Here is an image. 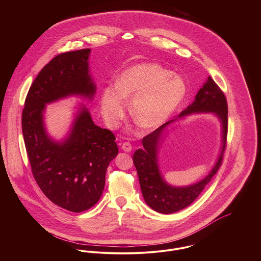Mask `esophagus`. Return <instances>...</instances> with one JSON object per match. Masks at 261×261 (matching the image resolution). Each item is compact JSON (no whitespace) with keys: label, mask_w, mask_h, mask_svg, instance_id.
Returning <instances> with one entry per match:
<instances>
[{"label":"esophagus","mask_w":261,"mask_h":261,"mask_svg":"<svg viewBox=\"0 0 261 261\" xmlns=\"http://www.w3.org/2000/svg\"><path fill=\"white\" fill-rule=\"evenodd\" d=\"M121 149L126 152H129V151H132V145L127 142H124L121 144Z\"/></svg>","instance_id":"esophagus-1"}]
</instances>
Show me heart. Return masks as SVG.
Here are the masks:
<instances>
[{
	"label": "heart",
	"instance_id": "b5f03b06",
	"mask_svg": "<svg viewBox=\"0 0 261 261\" xmlns=\"http://www.w3.org/2000/svg\"><path fill=\"white\" fill-rule=\"evenodd\" d=\"M186 94L184 80L154 63H141L121 72L115 89L108 87L100 98L102 116L110 127L117 125L129 102L135 122L144 129L165 123L176 112Z\"/></svg>",
	"mask_w": 261,
	"mask_h": 261
}]
</instances>
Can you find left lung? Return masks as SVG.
<instances>
[{
    "mask_svg": "<svg viewBox=\"0 0 261 261\" xmlns=\"http://www.w3.org/2000/svg\"><path fill=\"white\" fill-rule=\"evenodd\" d=\"M213 112L222 122L223 127V148L212 172L198 184L190 187H175L169 186L159 172L157 165V150L164 137L163 130L178 118L192 113ZM228 128V107L223 91L209 76L207 81L200 88L195 96V100L186 110L143 139V149H137L133 160L138 172L142 194L149 207L163 214H172L191 205L201 194L206 185L212 180L219 170L223 160L226 148V138Z\"/></svg>",
    "mask_w": 261,
    "mask_h": 261,
    "instance_id": "1",
    "label": "left lung"
}]
</instances>
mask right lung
Masks as SVG:
<instances>
[{
  "label": "right lung",
  "mask_w": 261,
  "mask_h": 261,
  "mask_svg": "<svg viewBox=\"0 0 261 261\" xmlns=\"http://www.w3.org/2000/svg\"><path fill=\"white\" fill-rule=\"evenodd\" d=\"M90 49L65 52L45 65L33 81L22 113V132L32 174L45 196L57 206L79 213L99 200L110 163L118 153L110 129L94 124L85 106L75 115L62 142L48 136L47 103L71 95L89 100L96 86L89 74Z\"/></svg>",
  "instance_id": "1"
}]
</instances>
